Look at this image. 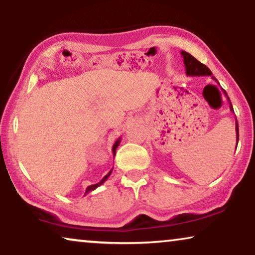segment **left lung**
<instances>
[{"label":"left lung","mask_w":255,"mask_h":255,"mask_svg":"<svg viewBox=\"0 0 255 255\" xmlns=\"http://www.w3.org/2000/svg\"><path fill=\"white\" fill-rule=\"evenodd\" d=\"M181 54H182L183 57V64L186 66V74L187 76H211L212 73L210 69H209L207 66L202 64L197 60V59H195L193 55L190 53H188V52H184V51H181ZM212 79L215 80L216 82L218 83L217 80H216L215 76H211ZM219 85V83H218ZM224 94L226 96V99H228L229 103H230V110L232 111V113H235L233 111V107L231 104V101H230L228 94L224 90ZM236 134H237V145H238V140H239V128H238V122L236 121ZM236 149H237V146H236Z\"/></svg>","instance_id":"obj_1"}]
</instances>
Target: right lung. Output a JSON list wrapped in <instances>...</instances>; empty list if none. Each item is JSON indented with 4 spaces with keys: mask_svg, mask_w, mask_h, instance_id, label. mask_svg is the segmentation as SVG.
<instances>
[{
    "mask_svg": "<svg viewBox=\"0 0 255 255\" xmlns=\"http://www.w3.org/2000/svg\"><path fill=\"white\" fill-rule=\"evenodd\" d=\"M121 139H122V138H118V139H117V140H116V142H115V144H114V146H113V154H114V158H115V155H116V149H117V147H118V145H120V142H121ZM113 169H114V168H111V169L109 170V173H108V174H107V175H106V176H104V177H103V179H102V180H101L99 183L92 184V186L87 187V189H86V193H85V195H87V194H89V193H90V191L95 190L97 187H100V186H101V184H102V183H104V182H106V181L108 180V177H109V176L111 175V173H113Z\"/></svg>",
    "mask_w": 255,
    "mask_h": 255,
    "instance_id": "obj_1",
    "label": "right lung"
}]
</instances>
